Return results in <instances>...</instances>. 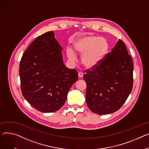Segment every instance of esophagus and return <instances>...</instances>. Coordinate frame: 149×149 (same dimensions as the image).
Masks as SVG:
<instances>
[{
    "mask_svg": "<svg viewBox=\"0 0 149 149\" xmlns=\"http://www.w3.org/2000/svg\"><path fill=\"white\" fill-rule=\"evenodd\" d=\"M83 77V73L82 72H78V77L79 78H82Z\"/></svg>",
    "mask_w": 149,
    "mask_h": 149,
    "instance_id": "obj_1",
    "label": "esophagus"
}]
</instances>
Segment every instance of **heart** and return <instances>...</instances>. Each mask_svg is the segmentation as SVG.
<instances>
[{"label": "heart", "mask_w": 149, "mask_h": 149, "mask_svg": "<svg viewBox=\"0 0 149 149\" xmlns=\"http://www.w3.org/2000/svg\"><path fill=\"white\" fill-rule=\"evenodd\" d=\"M73 48L75 53L83 54L81 61L84 68L93 69L104 61L109 50V45L104 38L88 35L78 38L74 43ZM67 56L70 60H75L72 51L68 50Z\"/></svg>", "instance_id": "b5f03b06"}]
</instances>
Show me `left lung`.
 <instances>
[{"mask_svg": "<svg viewBox=\"0 0 149 149\" xmlns=\"http://www.w3.org/2000/svg\"><path fill=\"white\" fill-rule=\"evenodd\" d=\"M133 70L131 57L119 39L102 64L83 76L88 108L99 115L119 110L132 91Z\"/></svg>", "mask_w": 149, "mask_h": 149, "instance_id": "left-lung-1", "label": "left lung"}]
</instances>
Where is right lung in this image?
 Instances as JSON below:
<instances>
[{"instance_id":"add662e5","label":"right lung","mask_w":149,"mask_h":149,"mask_svg":"<svg viewBox=\"0 0 149 149\" xmlns=\"http://www.w3.org/2000/svg\"><path fill=\"white\" fill-rule=\"evenodd\" d=\"M62 50L51 31L37 37L22 57L19 73L22 94L41 112L58 110L78 80L75 69L65 65Z\"/></svg>"}]
</instances>
